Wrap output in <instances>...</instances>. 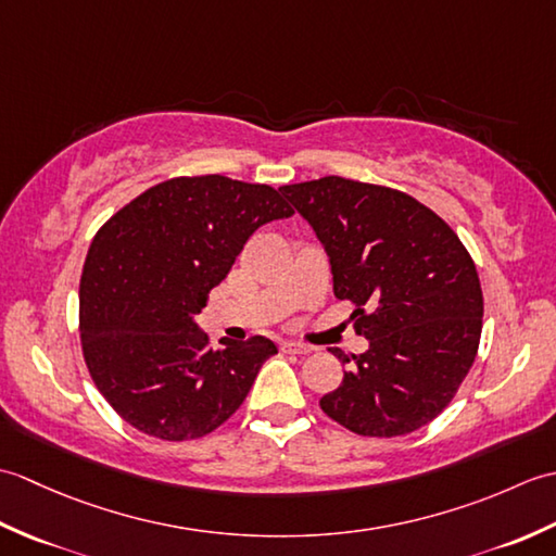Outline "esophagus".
Listing matches in <instances>:
<instances>
[{
  "label": "esophagus",
  "instance_id": "1",
  "mask_svg": "<svg viewBox=\"0 0 556 556\" xmlns=\"http://www.w3.org/2000/svg\"><path fill=\"white\" fill-rule=\"evenodd\" d=\"M281 351L293 353V356H305V353H311L313 349L305 344H299V341H281Z\"/></svg>",
  "mask_w": 556,
  "mask_h": 556
}]
</instances>
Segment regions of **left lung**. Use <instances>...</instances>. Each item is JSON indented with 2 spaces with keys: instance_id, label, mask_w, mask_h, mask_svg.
Segmentation results:
<instances>
[{
  "instance_id": "8db88e82",
  "label": "left lung",
  "mask_w": 556,
  "mask_h": 556,
  "mask_svg": "<svg viewBox=\"0 0 556 556\" xmlns=\"http://www.w3.org/2000/svg\"><path fill=\"white\" fill-rule=\"evenodd\" d=\"M308 219L370 341L320 408L363 437H401L434 420L466 380L482 332L473 257L448 224L396 188L341 176L279 188Z\"/></svg>"
}]
</instances>
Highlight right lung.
Returning a JSON list of instances; mask_svg holds the SVG:
<instances>
[{
  "instance_id": "add662e5",
  "label": "right lung",
  "mask_w": 556,
  "mask_h": 556,
  "mask_svg": "<svg viewBox=\"0 0 556 556\" xmlns=\"http://www.w3.org/2000/svg\"><path fill=\"white\" fill-rule=\"evenodd\" d=\"M293 210L271 186L176 176L102 224L78 291L92 382L136 430L167 442L229 420L277 346L265 337L212 351L193 317L251 233Z\"/></svg>"
}]
</instances>
